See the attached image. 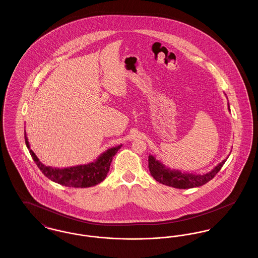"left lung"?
<instances>
[{"label": "left lung", "instance_id": "obj_1", "mask_svg": "<svg viewBox=\"0 0 258 258\" xmlns=\"http://www.w3.org/2000/svg\"><path fill=\"white\" fill-rule=\"evenodd\" d=\"M229 107V105H228ZM230 110V109H229ZM226 160L217 165L213 170L204 175H196L170 170L164 167L153 156H149V170L152 177L162 184L176 188H191L208 183L221 170Z\"/></svg>", "mask_w": 258, "mask_h": 258}]
</instances>
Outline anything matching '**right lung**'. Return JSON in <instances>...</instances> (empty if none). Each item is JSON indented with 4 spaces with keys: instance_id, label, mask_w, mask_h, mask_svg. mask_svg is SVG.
<instances>
[{
    "instance_id": "right-lung-1",
    "label": "right lung",
    "mask_w": 258,
    "mask_h": 258,
    "mask_svg": "<svg viewBox=\"0 0 258 258\" xmlns=\"http://www.w3.org/2000/svg\"><path fill=\"white\" fill-rule=\"evenodd\" d=\"M25 142L27 147L30 149L26 134H25ZM121 146L122 145L109 149L107 152L102 154L95 162L89 163L87 165H79L75 167L63 168V169L45 166L38 160L37 156L34 154L32 150H30V154L33 160H35L39 170L51 181L64 186L89 187V186H93L101 183L105 179L110 168L112 159Z\"/></svg>"
}]
</instances>
